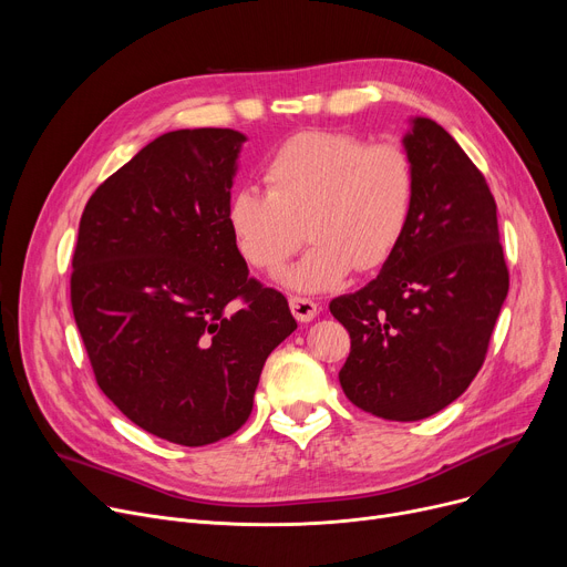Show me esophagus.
I'll list each match as a JSON object with an SVG mask.
<instances>
[{"label": "esophagus", "mask_w": 567, "mask_h": 567, "mask_svg": "<svg viewBox=\"0 0 567 567\" xmlns=\"http://www.w3.org/2000/svg\"><path fill=\"white\" fill-rule=\"evenodd\" d=\"M289 308L299 321H312L319 315V303H315L312 299H303V296H291Z\"/></svg>", "instance_id": "1"}]
</instances>
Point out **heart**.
<instances>
[{"label": "heart", "instance_id": "obj_1", "mask_svg": "<svg viewBox=\"0 0 567 567\" xmlns=\"http://www.w3.org/2000/svg\"><path fill=\"white\" fill-rule=\"evenodd\" d=\"M261 182L266 190L231 193V241L252 268L274 274L308 234L312 246L285 274L299 291L333 289L353 268H381L404 241L419 199V169L404 144L344 131L293 133L264 158Z\"/></svg>", "mask_w": 567, "mask_h": 567}]
</instances>
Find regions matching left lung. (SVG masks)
<instances>
[{
    "instance_id": "8db88e82",
    "label": "left lung",
    "mask_w": 567,
    "mask_h": 567,
    "mask_svg": "<svg viewBox=\"0 0 567 567\" xmlns=\"http://www.w3.org/2000/svg\"><path fill=\"white\" fill-rule=\"evenodd\" d=\"M404 146L419 199L381 274L331 301L351 338L344 395L385 421H421L455 402L481 372L511 274L483 172L432 118Z\"/></svg>"
}]
</instances>
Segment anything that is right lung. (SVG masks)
Wrapping results in <instances>:
<instances>
[{"label": "right lung", "mask_w": 567, "mask_h": 567, "mask_svg": "<svg viewBox=\"0 0 567 567\" xmlns=\"http://www.w3.org/2000/svg\"><path fill=\"white\" fill-rule=\"evenodd\" d=\"M244 140L193 128L146 144L89 197L73 250L71 308L101 391L190 449L248 421L268 353L296 331L225 220Z\"/></svg>", "instance_id": "add662e5"}]
</instances>
